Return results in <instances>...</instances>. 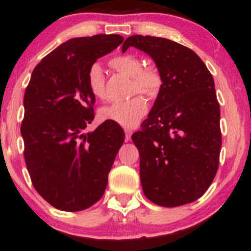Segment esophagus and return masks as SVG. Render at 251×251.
I'll list each match as a JSON object with an SVG mask.
<instances>
[{"mask_svg": "<svg viewBox=\"0 0 251 251\" xmlns=\"http://www.w3.org/2000/svg\"><path fill=\"white\" fill-rule=\"evenodd\" d=\"M132 133H133V132H132V129H128V128L125 129V139H126V142H128V140L131 139Z\"/></svg>", "mask_w": 251, "mask_h": 251, "instance_id": "1", "label": "esophagus"}]
</instances>
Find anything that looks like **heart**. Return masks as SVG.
Instances as JSON below:
<instances>
[{
  "mask_svg": "<svg viewBox=\"0 0 251 251\" xmlns=\"http://www.w3.org/2000/svg\"><path fill=\"white\" fill-rule=\"evenodd\" d=\"M109 67L131 77V93H140L154 99L163 87V75L155 65H143V60L133 54L112 57ZM87 82L91 93L98 99H105V75L98 63L89 67ZM148 113V105L142 97H134L127 101L113 102L100 111V119L113 122L126 128H132Z\"/></svg>",
  "mask_w": 251,
  "mask_h": 251,
  "instance_id": "1",
  "label": "heart"
}]
</instances>
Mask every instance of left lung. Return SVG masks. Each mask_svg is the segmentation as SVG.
Masks as SVG:
<instances>
[{"label": "left lung", "mask_w": 251, "mask_h": 251, "mask_svg": "<svg viewBox=\"0 0 251 251\" xmlns=\"http://www.w3.org/2000/svg\"><path fill=\"white\" fill-rule=\"evenodd\" d=\"M145 51L163 75V87L132 134L139 151L144 194L160 206L174 208L201 197L220 164V103L205 63L194 50L171 40L133 35L123 43Z\"/></svg>", "instance_id": "left-lung-1"}]
</instances>
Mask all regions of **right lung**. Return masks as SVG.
I'll list each match as a JSON object with an SVG mask.
<instances>
[{
	"label": "right lung",
	"mask_w": 251,
	"mask_h": 251,
	"mask_svg": "<svg viewBox=\"0 0 251 251\" xmlns=\"http://www.w3.org/2000/svg\"><path fill=\"white\" fill-rule=\"evenodd\" d=\"M123 41L117 34L68 40L43 57L25 88V162L34 188L59 210L87 209L107 186L125 133L112 122L83 133L93 122L96 103L87 73L97 59Z\"/></svg>",
	"instance_id": "right-lung-1"
}]
</instances>
